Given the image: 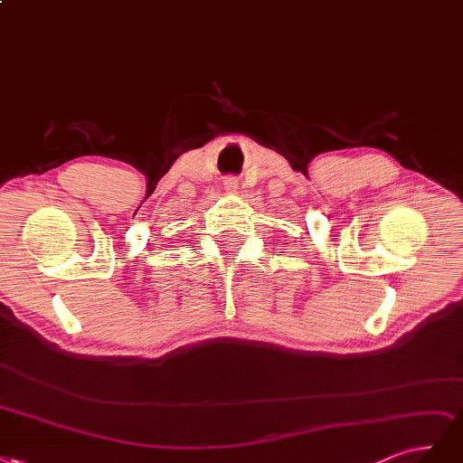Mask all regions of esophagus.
Segmentation results:
<instances>
[{"label": "esophagus", "instance_id": "obj_1", "mask_svg": "<svg viewBox=\"0 0 463 463\" xmlns=\"http://www.w3.org/2000/svg\"><path fill=\"white\" fill-rule=\"evenodd\" d=\"M225 188H227V190H234V188H236V181H232V178H231V181L225 183Z\"/></svg>", "mask_w": 463, "mask_h": 463}]
</instances>
